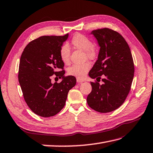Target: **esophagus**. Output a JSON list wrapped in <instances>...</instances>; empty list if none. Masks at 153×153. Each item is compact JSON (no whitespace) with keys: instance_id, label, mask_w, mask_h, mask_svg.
<instances>
[{"instance_id":"esophagus-1","label":"esophagus","mask_w":153,"mask_h":153,"mask_svg":"<svg viewBox=\"0 0 153 153\" xmlns=\"http://www.w3.org/2000/svg\"><path fill=\"white\" fill-rule=\"evenodd\" d=\"M77 83H82L85 82V80L82 79H79V78H77Z\"/></svg>"}]
</instances>
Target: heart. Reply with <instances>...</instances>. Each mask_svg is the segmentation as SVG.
Instances as JSON below:
<instances>
[{"label":"heart","instance_id":"heart-1","mask_svg":"<svg viewBox=\"0 0 153 153\" xmlns=\"http://www.w3.org/2000/svg\"><path fill=\"white\" fill-rule=\"evenodd\" d=\"M72 45L76 49H79L85 51L88 59H94L96 56L95 49L93 47V43L90 39L81 34H76L74 36L71 42ZM70 50L68 45H63L60 49V56L61 60L65 64L70 61ZM91 69V64L85 62L80 65H73L68 69V74L70 76L76 77L79 79L83 78L88 70Z\"/></svg>","mask_w":153,"mask_h":153}]
</instances>
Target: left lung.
I'll return each mask as SVG.
<instances>
[{"label":"left lung","mask_w":153,"mask_h":153,"mask_svg":"<svg viewBox=\"0 0 153 153\" xmlns=\"http://www.w3.org/2000/svg\"><path fill=\"white\" fill-rule=\"evenodd\" d=\"M100 47L98 59L88 73L92 79L91 93L87 102L89 107L100 113L119 108L128 94L134 78V65L130 49L121 35L107 28L93 30ZM98 79V80L97 79Z\"/></svg>","instance_id":"left-lung-1"}]
</instances>
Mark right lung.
Instances as JSON below:
<instances>
[{
  "instance_id": "1",
  "label": "right lung",
  "mask_w": 153,
  "mask_h": 153,
  "mask_svg": "<svg viewBox=\"0 0 153 153\" xmlns=\"http://www.w3.org/2000/svg\"><path fill=\"white\" fill-rule=\"evenodd\" d=\"M44 36L30 42L22 53L19 67V83L24 99L35 114L43 117L54 116L65 105L69 91L75 86L76 79L65 76V64L60 56V49L68 38ZM53 74L62 78L59 84L51 83Z\"/></svg>"
}]
</instances>
